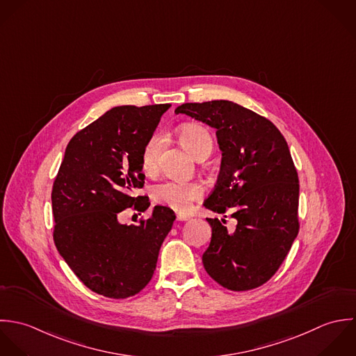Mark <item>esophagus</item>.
Masks as SVG:
<instances>
[{"label": "esophagus", "instance_id": "1", "mask_svg": "<svg viewBox=\"0 0 356 356\" xmlns=\"http://www.w3.org/2000/svg\"><path fill=\"white\" fill-rule=\"evenodd\" d=\"M176 218H177L179 221H188V220H191V217H190V216L181 213L177 214V216H176Z\"/></svg>", "mask_w": 356, "mask_h": 356}]
</instances>
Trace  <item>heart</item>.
<instances>
[{"label": "heart", "instance_id": "1", "mask_svg": "<svg viewBox=\"0 0 356 356\" xmlns=\"http://www.w3.org/2000/svg\"><path fill=\"white\" fill-rule=\"evenodd\" d=\"M177 135L183 145L197 158L202 152H211L212 136L201 125L186 124L177 129ZM163 145V135L156 132L148 138L142 149V169L147 175H155L159 163V154ZM152 198L156 204L169 207L175 211L184 212L191 204L202 195V188L194 181L168 180L154 186Z\"/></svg>", "mask_w": 356, "mask_h": 356}]
</instances>
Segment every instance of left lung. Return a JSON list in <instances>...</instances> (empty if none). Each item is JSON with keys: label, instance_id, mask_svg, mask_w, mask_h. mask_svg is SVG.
<instances>
[{"label": "left lung", "instance_id": "1", "mask_svg": "<svg viewBox=\"0 0 356 356\" xmlns=\"http://www.w3.org/2000/svg\"><path fill=\"white\" fill-rule=\"evenodd\" d=\"M216 129L221 166L204 207L212 239L202 254L217 284L243 291L266 284L281 267L298 234V176L287 143L267 118L228 100L184 103L175 110ZM227 217V216H224Z\"/></svg>", "mask_w": 356, "mask_h": 356}]
</instances>
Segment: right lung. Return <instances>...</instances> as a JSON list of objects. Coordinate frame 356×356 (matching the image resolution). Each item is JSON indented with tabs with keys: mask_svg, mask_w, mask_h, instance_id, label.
I'll list each match as a JSON object with an SVG mask.
<instances>
[{
	"mask_svg": "<svg viewBox=\"0 0 356 356\" xmlns=\"http://www.w3.org/2000/svg\"><path fill=\"white\" fill-rule=\"evenodd\" d=\"M170 104L120 106L74 135L52 188L54 241L79 281L110 298L139 293L152 278L161 245L176 218L154 207L139 224L118 214L144 212L142 149Z\"/></svg>",
	"mask_w": 356,
	"mask_h": 356,
	"instance_id": "right-lung-1",
	"label": "right lung"
}]
</instances>
